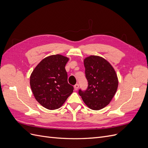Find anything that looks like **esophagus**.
I'll return each instance as SVG.
<instances>
[{
    "label": "esophagus",
    "instance_id": "esophagus-1",
    "mask_svg": "<svg viewBox=\"0 0 148 148\" xmlns=\"http://www.w3.org/2000/svg\"><path fill=\"white\" fill-rule=\"evenodd\" d=\"M78 88H79V84H76L75 86H74V88H75V91H77V89H78Z\"/></svg>",
    "mask_w": 148,
    "mask_h": 148
}]
</instances>
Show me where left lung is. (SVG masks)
Segmentation results:
<instances>
[{
  "label": "left lung",
  "instance_id": "left-lung-1",
  "mask_svg": "<svg viewBox=\"0 0 148 148\" xmlns=\"http://www.w3.org/2000/svg\"><path fill=\"white\" fill-rule=\"evenodd\" d=\"M85 77L88 86L78 93L84 102L92 110L108 105L118 88V79L112 65L103 58L91 56L84 60Z\"/></svg>",
  "mask_w": 148,
  "mask_h": 148
}]
</instances>
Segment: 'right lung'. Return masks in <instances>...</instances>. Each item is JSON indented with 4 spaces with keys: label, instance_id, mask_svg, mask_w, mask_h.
Segmentation results:
<instances>
[{
    "label": "right lung",
    "instance_id": "obj_1",
    "mask_svg": "<svg viewBox=\"0 0 148 148\" xmlns=\"http://www.w3.org/2000/svg\"><path fill=\"white\" fill-rule=\"evenodd\" d=\"M69 59L59 54L49 56L36 66L30 77L35 99L49 110L59 109L73 92L65 66Z\"/></svg>",
    "mask_w": 148,
    "mask_h": 148
}]
</instances>
